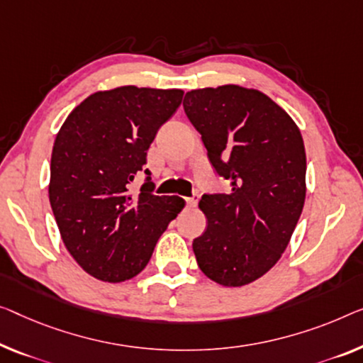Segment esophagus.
I'll use <instances>...</instances> for the list:
<instances>
[{
    "label": "esophagus",
    "mask_w": 363,
    "mask_h": 363,
    "mask_svg": "<svg viewBox=\"0 0 363 363\" xmlns=\"http://www.w3.org/2000/svg\"><path fill=\"white\" fill-rule=\"evenodd\" d=\"M197 202H199V196L186 197V205H187V207H196Z\"/></svg>",
    "instance_id": "34e87169"
}]
</instances>
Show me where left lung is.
<instances>
[{"label": "left lung", "mask_w": 363, "mask_h": 363, "mask_svg": "<svg viewBox=\"0 0 363 363\" xmlns=\"http://www.w3.org/2000/svg\"><path fill=\"white\" fill-rule=\"evenodd\" d=\"M184 112L202 135L228 194H203L207 230L192 242L202 272L223 286L262 277L285 251L306 196L296 123L261 91L225 84L189 91Z\"/></svg>", "instance_id": "obj_1"}]
</instances>
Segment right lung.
Wrapping results in <instances>:
<instances>
[{"label": "right lung", "instance_id": "right-lung-1", "mask_svg": "<svg viewBox=\"0 0 363 363\" xmlns=\"http://www.w3.org/2000/svg\"><path fill=\"white\" fill-rule=\"evenodd\" d=\"M181 89L122 86L74 107L52 151L48 199L62 240L83 270L104 282L135 277L171 220L177 196H155L147 151L182 102ZM147 179L130 194L135 177Z\"/></svg>", "mask_w": 363, "mask_h": 363}]
</instances>
